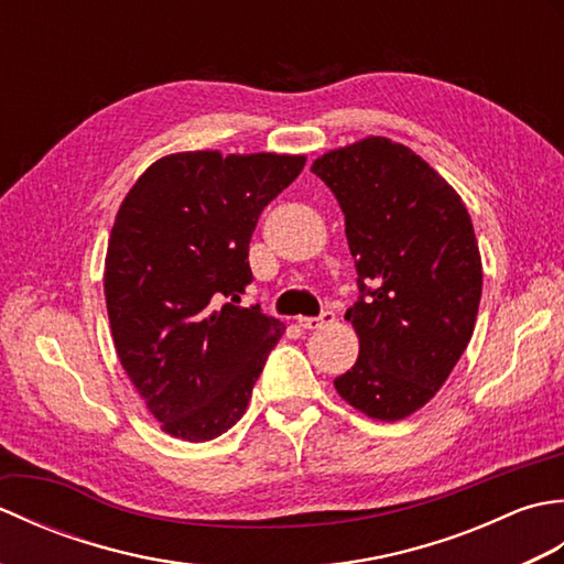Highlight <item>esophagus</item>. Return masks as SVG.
<instances>
[{
	"label": "esophagus",
	"instance_id": "obj_1",
	"mask_svg": "<svg viewBox=\"0 0 564 564\" xmlns=\"http://www.w3.org/2000/svg\"><path fill=\"white\" fill-rule=\"evenodd\" d=\"M297 322H301V327L305 329H319L329 325V322H334V310H322L319 317H301Z\"/></svg>",
	"mask_w": 564,
	"mask_h": 564
}]
</instances>
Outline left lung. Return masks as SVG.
Listing matches in <instances>:
<instances>
[{
    "instance_id": "1",
    "label": "left lung",
    "mask_w": 564,
    "mask_h": 564,
    "mask_svg": "<svg viewBox=\"0 0 564 564\" xmlns=\"http://www.w3.org/2000/svg\"><path fill=\"white\" fill-rule=\"evenodd\" d=\"M313 174L339 200L358 297L346 310L361 351L334 380L341 398L398 422L434 398L473 337L482 261L460 196L386 138L315 160Z\"/></svg>"
}]
</instances>
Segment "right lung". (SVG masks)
I'll return each instance as SVG.
<instances>
[{
    "mask_svg": "<svg viewBox=\"0 0 564 564\" xmlns=\"http://www.w3.org/2000/svg\"><path fill=\"white\" fill-rule=\"evenodd\" d=\"M289 154L182 152L128 191L106 251L118 358L166 434L210 441L239 422L283 322L237 305L254 281L261 210L303 172Z\"/></svg>",
    "mask_w": 564,
    "mask_h": 564,
    "instance_id": "right-lung-1",
    "label": "right lung"
}]
</instances>
